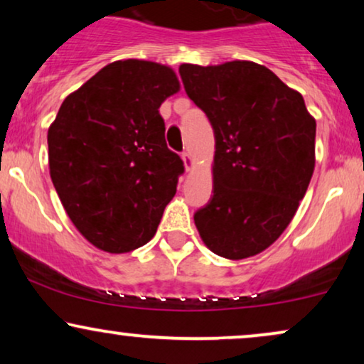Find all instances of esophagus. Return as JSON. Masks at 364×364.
Segmentation results:
<instances>
[{
  "mask_svg": "<svg viewBox=\"0 0 364 364\" xmlns=\"http://www.w3.org/2000/svg\"><path fill=\"white\" fill-rule=\"evenodd\" d=\"M182 161H183V166H186V171H192V168H193L192 154L191 152H183L182 154Z\"/></svg>",
  "mask_w": 364,
  "mask_h": 364,
  "instance_id": "1",
  "label": "esophagus"
}]
</instances>
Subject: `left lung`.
<instances>
[{"instance_id":"obj_1","label":"left lung","mask_w":364,"mask_h":364,"mask_svg":"<svg viewBox=\"0 0 364 364\" xmlns=\"http://www.w3.org/2000/svg\"><path fill=\"white\" fill-rule=\"evenodd\" d=\"M178 73L215 136L213 196L193 215L197 230L215 255H257L285 232L310 186L315 117L262 64H181Z\"/></svg>"}]
</instances>
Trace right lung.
Instances as JSON below:
<instances>
[{"mask_svg":"<svg viewBox=\"0 0 364 364\" xmlns=\"http://www.w3.org/2000/svg\"><path fill=\"white\" fill-rule=\"evenodd\" d=\"M181 91L172 68L114 61L69 94L48 131L49 173L64 210L109 253L146 245L177 192L182 159L159 107Z\"/></svg>","mask_w":364,"mask_h":364,"instance_id":"right-lung-1","label":"right lung"}]
</instances>
